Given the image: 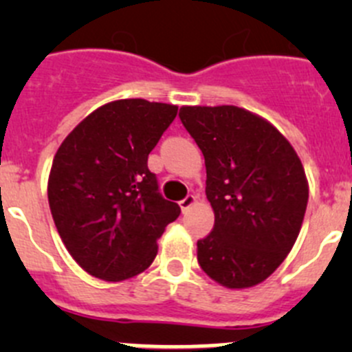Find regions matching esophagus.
I'll use <instances>...</instances> for the list:
<instances>
[{
    "mask_svg": "<svg viewBox=\"0 0 352 352\" xmlns=\"http://www.w3.org/2000/svg\"><path fill=\"white\" fill-rule=\"evenodd\" d=\"M194 202H196V197H194L192 194H190V196H187V197H184L182 201L179 202V206H180V209H182V212H186L187 209H189L190 206L194 204Z\"/></svg>",
    "mask_w": 352,
    "mask_h": 352,
    "instance_id": "esophagus-1",
    "label": "esophagus"
}]
</instances>
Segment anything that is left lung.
I'll return each instance as SVG.
<instances>
[{
  "mask_svg": "<svg viewBox=\"0 0 352 352\" xmlns=\"http://www.w3.org/2000/svg\"><path fill=\"white\" fill-rule=\"evenodd\" d=\"M180 120L204 155L212 232L197 240V262L219 285L242 289L267 279L303 223V165L274 126L235 105L182 107Z\"/></svg>",
  "mask_w": 352,
  "mask_h": 352,
  "instance_id": "8db88e82",
  "label": "left lung"
}]
</instances>
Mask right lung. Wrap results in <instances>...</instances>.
Wrapping results in <instances>:
<instances>
[{"label": "right lung", "instance_id": "right-lung-1", "mask_svg": "<svg viewBox=\"0 0 352 352\" xmlns=\"http://www.w3.org/2000/svg\"><path fill=\"white\" fill-rule=\"evenodd\" d=\"M177 116L143 98L110 102L69 134L52 162L47 197L71 257L105 281L138 276L155 261L156 240L180 214L158 190L148 155Z\"/></svg>", "mask_w": 352, "mask_h": 352}]
</instances>
